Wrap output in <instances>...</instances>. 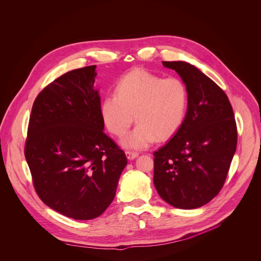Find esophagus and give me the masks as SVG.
<instances>
[{
    "label": "esophagus",
    "mask_w": 261,
    "mask_h": 261,
    "mask_svg": "<svg viewBox=\"0 0 261 261\" xmlns=\"http://www.w3.org/2000/svg\"><path fill=\"white\" fill-rule=\"evenodd\" d=\"M125 154H126V157H127L128 160H134L135 158L138 157V153H134V152L127 151Z\"/></svg>",
    "instance_id": "obj_1"
}]
</instances>
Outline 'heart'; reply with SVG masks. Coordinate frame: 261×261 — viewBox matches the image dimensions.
Segmentation results:
<instances>
[{
  "mask_svg": "<svg viewBox=\"0 0 261 261\" xmlns=\"http://www.w3.org/2000/svg\"><path fill=\"white\" fill-rule=\"evenodd\" d=\"M188 107V89L176 76L163 79L143 69H135L118 83L116 94L101 103V117L106 128L123 136L135 120L133 131L122 139V145L141 150L156 138L166 139L182 124Z\"/></svg>",
  "mask_w": 261,
  "mask_h": 261,
  "instance_id": "1",
  "label": "heart"
}]
</instances>
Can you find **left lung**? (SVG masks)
Listing matches in <instances>:
<instances>
[{"label":"left lung","mask_w":261,"mask_h":261,"mask_svg":"<svg viewBox=\"0 0 261 261\" xmlns=\"http://www.w3.org/2000/svg\"><path fill=\"white\" fill-rule=\"evenodd\" d=\"M188 89L185 120L172 138L154 153V185L168 204L200 207L222 189L237 150L231 104L223 90L195 66L163 62Z\"/></svg>","instance_id":"1"}]
</instances>
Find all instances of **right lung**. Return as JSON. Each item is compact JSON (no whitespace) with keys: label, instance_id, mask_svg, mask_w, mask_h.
Returning a JSON list of instances; mask_svg holds the SVG:
<instances>
[{"label":"right lung","instance_id":"obj_1","mask_svg":"<svg viewBox=\"0 0 261 261\" xmlns=\"http://www.w3.org/2000/svg\"><path fill=\"white\" fill-rule=\"evenodd\" d=\"M96 76V66L72 70L37 96L24 147L40 199L75 220L105 212L127 165L125 153L103 132Z\"/></svg>","mask_w":261,"mask_h":261}]
</instances>
